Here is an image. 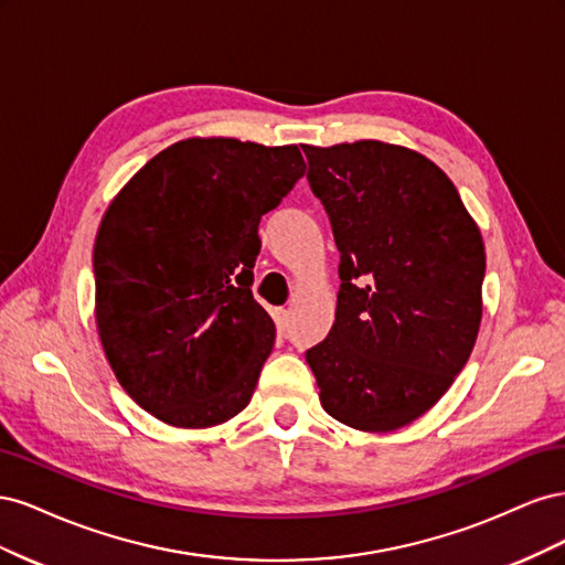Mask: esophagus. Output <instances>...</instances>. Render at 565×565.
I'll return each instance as SVG.
<instances>
[{
    "mask_svg": "<svg viewBox=\"0 0 565 565\" xmlns=\"http://www.w3.org/2000/svg\"><path fill=\"white\" fill-rule=\"evenodd\" d=\"M273 316H276L278 330L285 332V330H287V322H289V311H287V309H276V313H273Z\"/></svg>",
    "mask_w": 565,
    "mask_h": 565,
    "instance_id": "obj_1",
    "label": "esophagus"
}]
</instances>
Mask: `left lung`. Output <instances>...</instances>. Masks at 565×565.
<instances>
[{"label":"left lung","mask_w":565,"mask_h":565,"mask_svg":"<svg viewBox=\"0 0 565 565\" xmlns=\"http://www.w3.org/2000/svg\"><path fill=\"white\" fill-rule=\"evenodd\" d=\"M301 148L341 254L334 324L306 351L320 405L358 431L403 429L446 396L473 351L481 231L448 174L413 148Z\"/></svg>","instance_id":"obj_1"}]
</instances>
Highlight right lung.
Segmentation results:
<instances>
[{"label":"right lung","mask_w":565,"mask_h":565,"mask_svg":"<svg viewBox=\"0 0 565 565\" xmlns=\"http://www.w3.org/2000/svg\"><path fill=\"white\" fill-rule=\"evenodd\" d=\"M303 172L297 146L193 136L108 204L94 245L96 330L119 386L156 419L212 429L249 405L276 341L249 289L256 231Z\"/></svg>","instance_id":"add662e5"}]
</instances>
